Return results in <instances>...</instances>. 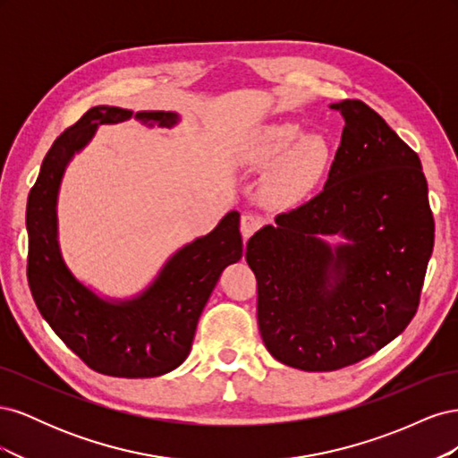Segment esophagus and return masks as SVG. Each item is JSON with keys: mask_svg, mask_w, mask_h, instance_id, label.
Masks as SVG:
<instances>
[{"mask_svg": "<svg viewBox=\"0 0 458 458\" xmlns=\"http://www.w3.org/2000/svg\"><path fill=\"white\" fill-rule=\"evenodd\" d=\"M261 217L259 216H256V214H250V212H246V214H242V217H241V233H242V237L244 239H250L252 234L261 227Z\"/></svg>", "mask_w": 458, "mask_h": 458, "instance_id": "obj_1", "label": "esophagus"}]
</instances>
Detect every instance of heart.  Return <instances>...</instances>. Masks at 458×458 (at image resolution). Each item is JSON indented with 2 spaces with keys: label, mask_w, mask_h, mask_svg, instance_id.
Returning <instances> with one entry per match:
<instances>
[{
  "label": "heart",
  "mask_w": 458,
  "mask_h": 458,
  "mask_svg": "<svg viewBox=\"0 0 458 458\" xmlns=\"http://www.w3.org/2000/svg\"><path fill=\"white\" fill-rule=\"evenodd\" d=\"M294 122H276L263 126L252 141L250 160L271 165L282 158L273 172V192L293 199L308 192L330 162V145L323 135L304 133Z\"/></svg>",
  "instance_id": "obj_1"
}]
</instances>
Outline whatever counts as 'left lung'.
<instances>
[{
  "instance_id": "8db88e82",
  "label": "left lung",
  "mask_w": 458,
  "mask_h": 458,
  "mask_svg": "<svg viewBox=\"0 0 458 458\" xmlns=\"http://www.w3.org/2000/svg\"><path fill=\"white\" fill-rule=\"evenodd\" d=\"M330 108L345 126L325 189L246 244L261 340L276 361L308 372L359 363L399 336L434 250L417 152L363 101Z\"/></svg>"
}]
</instances>
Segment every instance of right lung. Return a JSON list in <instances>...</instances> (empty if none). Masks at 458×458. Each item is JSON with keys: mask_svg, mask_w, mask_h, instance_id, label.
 I'll return each mask as SVG.
<instances>
[{"mask_svg": "<svg viewBox=\"0 0 458 458\" xmlns=\"http://www.w3.org/2000/svg\"><path fill=\"white\" fill-rule=\"evenodd\" d=\"M135 118L145 126L174 128L172 110L99 105L64 130L41 162L26 204L29 284L36 306L68 348L97 372L122 378H150L182 365L192 345L199 317L221 271L242 258L241 214L229 212L217 227L185 244L164 263L143 293L110 300L80 283L61 254L57 200L68 162L101 123Z\"/></svg>", "mask_w": 458, "mask_h": 458, "instance_id": "right-lung-1", "label": "right lung"}]
</instances>
